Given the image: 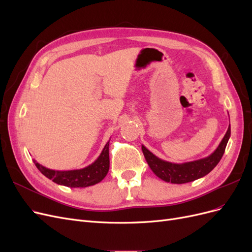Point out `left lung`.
<instances>
[{"label":"left lung","mask_w":252,"mask_h":252,"mask_svg":"<svg viewBox=\"0 0 252 252\" xmlns=\"http://www.w3.org/2000/svg\"><path fill=\"white\" fill-rule=\"evenodd\" d=\"M230 138V124L227 129L223 140L220 141L218 148L210 156L196 161L175 164L161 159L142 145V151L150 169L158 178L172 184H184L195 181L208 174L222 158L228 140Z\"/></svg>","instance_id":"obj_1"}]
</instances>
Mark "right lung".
<instances>
[{
    "label": "right lung",
    "instance_id": "right-lung-1",
    "mask_svg": "<svg viewBox=\"0 0 252 252\" xmlns=\"http://www.w3.org/2000/svg\"><path fill=\"white\" fill-rule=\"evenodd\" d=\"M36 168L45 177L59 185L70 188L88 187L100 183L108 173L109 170V142L106 143L101 155L95 161L82 169L74 170H53L46 168L33 159Z\"/></svg>",
    "mask_w": 252,
    "mask_h": 252
}]
</instances>
